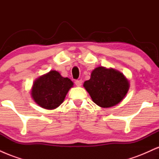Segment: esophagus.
<instances>
[{"instance_id": "1", "label": "esophagus", "mask_w": 159, "mask_h": 159, "mask_svg": "<svg viewBox=\"0 0 159 159\" xmlns=\"http://www.w3.org/2000/svg\"><path fill=\"white\" fill-rule=\"evenodd\" d=\"M75 85L77 86V87H81L82 84V80H77V81H75Z\"/></svg>"}]
</instances>
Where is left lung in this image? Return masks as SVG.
Here are the masks:
<instances>
[{"mask_svg":"<svg viewBox=\"0 0 159 159\" xmlns=\"http://www.w3.org/2000/svg\"><path fill=\"white\" fill-rule=\"evenodd\" d=\"M84 87L94 103L102 107H110L123 99L129 91V82L119 71L99 66L93 70Z\"/></svg>","mask_w":159,"mask_h":159,"instance_id":"left-lung-1","label":"left lung"}]
</instances>
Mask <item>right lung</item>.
I'll return each mask as SVG.
<instances>
[{
  "label": "right lung",
  "instance_id": "1",
  "mask_svg": "<svg viewBox=\"0 0 159 159\" xmlns=\"http://www.w3.org/2000/svg\"><path fill=\"white\" fill-rule=\"evenodd\" d=\"M73 82L63 78L55 70L35 80L31 89V96L36 104L43 108L52 110L59 107L65 99Z\"/></svg>",
  "mask_w": 159,
  "mask_h": 159
}]
</instances>
